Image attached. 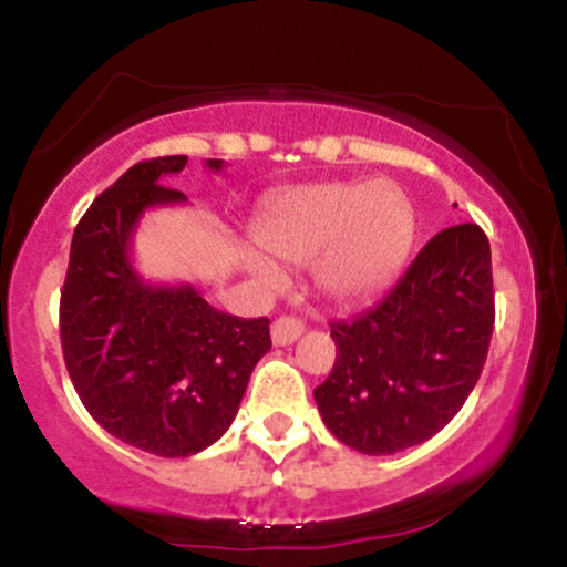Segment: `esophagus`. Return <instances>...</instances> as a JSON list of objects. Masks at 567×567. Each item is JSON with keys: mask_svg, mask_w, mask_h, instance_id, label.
Here are the masks:
<instances>
[{"mask_svg": "<svg viewBox=\"0 0 567 567\" xmlns=\"http://www.w3.org/2000/svg\"><path fill=\"white\" fill-rule=\"evenodd\" d=\"M302 332H305V323L300 318H291V316L276 318L270 327V337L276 346H291V342H295Z\"/></svg>", "mask_w": 567, "mask_h": 567, "instance_id": "1", "label": "esophagus"}]
</instances>
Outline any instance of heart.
Masks as SVG:
<instances>
[{
    "label": "heart",
    "instance_id": "b5f03b06",
    "mask_svg": "<svg viewBox=\"0 0 567 567\" xmlns=\"http://www.w3.org/2000/svg\"><path fill=\"white\" fill-rule=\"evenodd\" d=\"M257 238L281 262H313V284L327 300L355 305L399 278L415 240V212L391 182L313 184L272 203ZM244 265L267 286L281 281L259 254H246Z\"/></svg>",
    "mask_w": 567,
    "mask_h": 567
}]
</instances>
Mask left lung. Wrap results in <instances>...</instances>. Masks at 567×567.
<instances>
[{"label":"left lung","instance_id":"1","mask_svg":"<svg viewBox=\"0 0 567 567\" xmlns=\"http://www.w3.org/2000/svg\"><path fill=\"white\" fill-rule=\"evenodd\" d=\"M493 323L487 235L436 233L374 308L332 323L337 359L313 391L327 429L364 455L423 444L474 391Z\"/></svg>","mask_w":567,"mask_h":567}]
</instances>
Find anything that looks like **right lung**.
<instances>
[{
	"label": "right lung",
	"instance_id": "obj_1",
	"mask_svg": "<svg viewBox=\"0 0 567 567\" xmlns=\"http://www.w3.org/2000/svg\"><path fill=\"white\" fill-rule=\"evenodd\" d=\"M184 165V155L136 163L91 203L61 289L63 361L82 404L120 442L161 457H189L225 434L270 351L267 318L221 313L189 284H146L131 262L146 208L187 200L161 184Z\"/></svg>",
	"mask_w": 567,
	"mask_h": 567
}]
</instances>
